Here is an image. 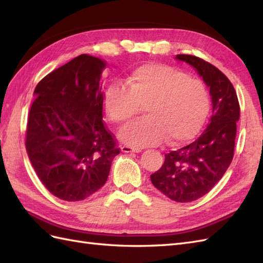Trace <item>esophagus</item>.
<instances>
[{"label": "esophagus", "mask_w": 263, "mask_h": 263, "mask_svg": "<svg viewBox=\"0 0 263 263\" xmlns=\"http://www.w3.org/2000/svg\"><path fill=\"white\" fill-rule=\"evenodd\" d=\"M121 150L123 153H141L140 148H135V147H130V146H122Z\"/></svg>", "instance_id": "esophagus-1"}]
</instances>
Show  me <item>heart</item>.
Returning a JSON list of instances; mask_svg holds the SVG:
<instances>
[{"label": "heart", "instance_id": "obj_1", "mask_svg": "<svg viewBox=\"0 0 263 263\" xmlns=\"http://www.w3.org/2000/svg\"><path fill=\"white\" fill-rule=\"evenodd\" d=\"M124 83L125 88L113 85L106 90V115L117 125L133 119L143 106L147 115L121 131L125 143L146 147L165 139L172 144L185 142L197 135L208 116V88L181 69L146 63L133 69Z\"/></svg>", "mask_w": 263, "mask_h": 263}]
</instances>
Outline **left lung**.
I'll use <instances>...</instances> for the list:
<instances>
[{
    "label": "left lung",
    "mask_w": 263,
    "mask_h": 263,
    "mask_svg": "<svg viewBox=\"0 0 263 263\" xmlns=\"http://www.w3.org/2000/svg\"><path fill=\"white\" fill-rule=\"evenodd\" d=\"M176 59L192 65L209 87L212 115L197 140L165 155L150 180L171 200L191 202L208 193L232 163L239 104L232 82L215 65L193 55L178 54Z\"/></svg>",
    "instance_id": "obj_1"
}]
</instances>
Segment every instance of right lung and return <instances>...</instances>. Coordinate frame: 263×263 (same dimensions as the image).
I'll return each mask as SVG.
<instances>
[{
  "instance_id": "obj_1",
  "label": "right lung",
  "mask_w": 263,
  "mask_h": 263,
  "mask_svg": "<svg viewBox=\"0 0 263 263\" xmlns=\"http://www.w3.org/2000/svg\"><path fill=\"white\" fill-rule=\"evenodd\" d=\"M105 66V61L81 54L44 77L33 91L28 157L39 180L61 200L80 201L98 191L120 154L103 121Z\"/></svg>"
}]
</instances>
